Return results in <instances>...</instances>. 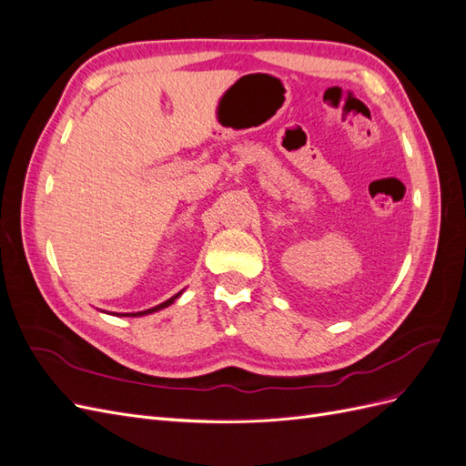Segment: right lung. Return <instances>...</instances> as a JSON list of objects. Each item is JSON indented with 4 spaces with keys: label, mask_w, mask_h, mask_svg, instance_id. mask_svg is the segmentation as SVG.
Segmentation results:
<instances>
[{
    "label": "right lung",
    "mask_w": 466,
    "mask_h": 466,
    "mask_svg": "<svg viewBox=\"0 0 466 466\" xmlns=\"http://www.w3.org/2000/svg\"><path fill=\"white\" fill-rule=\"evenodd\" d=\"M182 295V291H178L177 295H173L171 299H167V301H163V303H159V305H155V307H151V309H146V311H139V313H126V315H118L116 313V317H144V315H149V313H155V311H161V309H165V307H168V305H173L178 298Z\"/></svg>",
    "instance_id": "obj_1"
}]
</instances>
